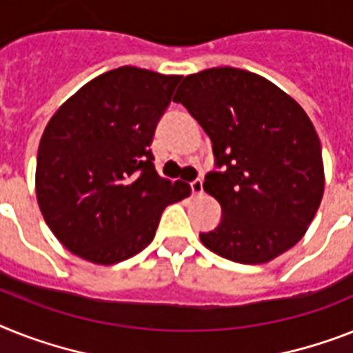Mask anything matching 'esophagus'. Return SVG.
<instances>
[{"instance_id": "34e87169", "label": "esophagus", "mask_w": 353, "mask_h": 353, "mask_svg": "<svg viewBox=\"0 0 353 353\" xmlns=\"http://www.w3.org/2000/svg\"><path fill=\"white\" fill-rule=\"evenodd\" d=\"M191 191H193L194 196H202L203 194V182L200 179H196L194 182H191Z\"/></svg>"}]
</instances>
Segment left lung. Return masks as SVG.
Wrapping results in <instances>:
<instances>
[{
	"label": "left lung",
	"mask_w": 353,
	"mask_h": 353,
	"mask_svg": "<svg viewBox=\"0 0 353 353\" xmlns=\"http://www.w3.org/2000/svg\"><path fill=\"white\" fill-rule=\"evenodd\" d=\"M173 101L200 122L222 168L203 182L222 205L203 245L245 265L292 249L325 191L321 142L305 110L269 79L231 66L183 77Z\"/></svg>",
	"instance_id": "1"
}]
</instances>
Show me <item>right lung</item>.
<instances>
[{
    "instance_id": "1",
    "label": "right lung",
    "mask_w": 353,
    "mask_h": 353,
    "mask_svg": "<svg viewBox=\"0 0 353 353\" xmlns=\"http://www.w3.org/2000/svg\"><path fill=\"white\" fill-rule=\"evenodd\" d=\"M182 75L121 66L79 88L41 137L36 196L55 238L95 265L139 254L170 203L191 194L162 179L150 145Z\"/></svg>"
}]
</instances>
